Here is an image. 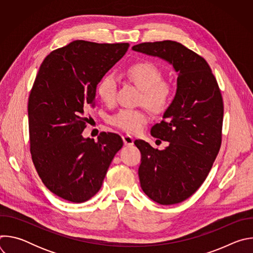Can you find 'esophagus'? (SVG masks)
<instances>
[{
    "label": "esophagus",
    "instance_id": "obj_1",
    "mask_svg": "<svg viewBox=\"0 0 253 253\" xmlns=\"http://www.w3.org/2000/svg\"><path fill=\"white\" fill-rule=\"evenodd\" d=\"M122 139H123V142H124V144H125L126 146H131V145H133V144H134V139L132 138V136H130L128 134L124 135L122 137Z\"/></svg>",
    "mask_w": 253,
    "mask_h": 253
}]
</instances>
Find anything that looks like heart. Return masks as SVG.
<instances>
[{"label": "heart", "mask_w": 253, "mask_h": 253, "mask_svg": "<svg viewBox=\"0 0 253 253\" xmlns=\"http://www.w3.org/2000/svg\"><path fill=\"white\" fill-rule=\"evenodd\" d=\"M127 77L142 91V100L156 113L165 111L171 101L172 86L163 80L162 71L148 61L137 62L126 70ZM97 92L106 104H113L116 100L117 81L113 75L105 76L99 83ZM149 121V115L142 109L119 110L110 118V123L131 134L138 133Z\"/></svg>", "instance_id": "b5f03b06"}]
</instances>
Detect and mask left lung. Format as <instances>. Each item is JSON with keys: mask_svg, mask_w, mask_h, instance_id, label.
Here are the masks:
<instances>
[{"mask_svg": "<svg viewBox=\"0 0 253 253\" xmlns=\"http://www.w3.org/2000/svg\"><path fill=\"white\" fill-rule=\"evenodd\" d=\"M134 51L162 58L173 65L177 78L175 98L151 135L169 146L153 148L143 140L138 169L145 194L162 205L189 198L204 182L222 141L223 100L206 60L175 41L141 43Z\"/></svg>", "mask_w": 253, "mask_h": 253, "instance_id": "1", "label": "left lung"}]
</instances>
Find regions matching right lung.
Listing matches in <instances>:
<instances>
[{"label":"right lung","mask_w":253,"mask_h":253,"mask_svg":"<svg viewBox=\"0 0 253 253\" xmlns=\"http://www.w3.org/2000/svg\"><path fill=\"white\" fill-rule=\"evenodd\" d=\"M129 48L128 43L83 40L52 51L43 61L28 101L30 152L45 186L75 203L92 198L123 141L101 132L84 139L97 84Z\"/></svg>","instance_id":"right-lung-1"}]
</instances>
